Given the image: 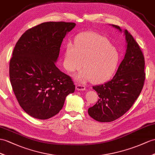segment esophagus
<instances>
[{
	"label": "esophagus",
	"mask_w": 155,
	"mask_h": 155,
	"mask_svg": "<svg viewBox=\"0 0 155 155\" xmlns=\"http://www.w3.org/2000/svg\"><path fill=\"white\" fill-rule=\"evenodd\" d=\"M75 89H76L78 91H84L85 90V86L78 84L75 86Z\"/></svg>",
	"instance_id": "1"
}]
</instances>
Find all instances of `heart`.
Returning <instances> with one entry per match:
<instances>
[{
  "instance_id": "b5f03b06",
  "label": "heart",
  "mask_w": 155,
  "mask_h": 155,
  "mask_svg": "<svg viewBox=\"0 0 155 155\" xmlns=\"http://www.w3.org/2000/svg\"><path fill=\"white\" fill-rule=\"evenodd\" d=\"M75 46L67 45L64 64L70 72L79 70L84 64V69L75 77L77 81L91 80L94 84H100L112 77L118 66L120 54L108 38L96 32H85L75 39Z\"/></svg>"
}]
</instances>
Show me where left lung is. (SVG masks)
I'll return each instance as SVG.
<instances>
[{
    "mask_svg": "<svg viewBox=\"0 0 155 155\" xmlns=\"http://www.w3.org/2000/svg\"><path fill=\"white\" fill-rule=\"evenodd\" d=\"M112 25L122 31L119 26ZM124 35L126 52L115 75L110 81L93 87L99 99L88 109V114L98 122H110L123 116L133 106L144 85V56L137 43L126 29Z\"/></svg>",
    "mask_w": 155,
    "mask_h": 155,
    "instance_id": "1",
    "label": "left lung"
}]
</instances>
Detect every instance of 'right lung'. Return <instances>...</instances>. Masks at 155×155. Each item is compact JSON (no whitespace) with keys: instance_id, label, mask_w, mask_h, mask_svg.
Instances as JSON below:
<instances>
[{"instance_id":"add662e5","label":"right lung","mask_w":155,"mask_h":155,"mask_svg":"<svg viewBox=\"0 0 155 155\" xmlns=\"http://www.w3.org/2000/svg\"><path fill=\"white\" fill-rule=\"evenodd\" d=\"M73 22H45L27 30L19 39L10 59L9 75L19 104L33 118L57 114L66 97L75 91L71 78L55 63Z\"/></svg>"}]
</instances>
